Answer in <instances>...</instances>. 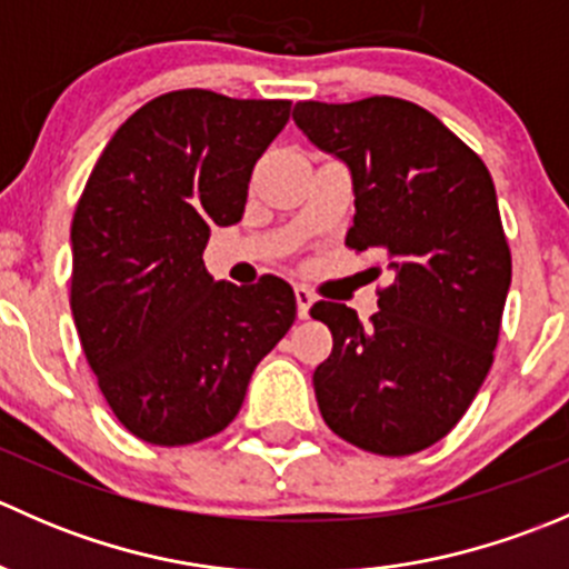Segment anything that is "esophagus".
Listing matches in <instances>:
<instances>
[{"instance_id": "1", "label": "esophagus", "mask_w": 569, "mask_h": 569, "mask_svg": "<svg viewBox=\"0 0 569 569\" xmlns=\"http://www.w3.org/2000/svg\"><path fill=\"white\" fill-rule=\"evenodd\" d=\"M295 297H297V317L308 319V311H311V306H313V300H317V295H313L311 289H306V286H297Z\"/></svg>"}]
</instances>
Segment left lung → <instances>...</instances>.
<instances>
[{
  "label": "left lung",
  "instance_id": "left-lung-1",
  "mask_svg": "<svg viewBox=\"0 0 569 569\" xmlns=\"http://www.w3.org/2000/svg\"><path fill=\"white\" fill-rule=\"evenodd\" d=\"M295 123L349 164L347 248L375 252L371 278L388 272L369 325L338 302L311 308L332 332L313 371L321 418L371 455H416L457 427L496 358L512 280L496 183L479 153L412 101H297Z\"/></svg>",
  "mask_w": 569,
  "mask_h": 569
}]
</instances>
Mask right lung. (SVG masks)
<instances>
[{"mask_svg": "<svg viewBox=\"0 0 569 569\" xmlns=\"http://www.w3.org/2000/svg\"><path fill=\"white\" fill-rule=\"evenodd\" d=\"M291 101L173 90L120 123L71 222V311L114 418L153 446H189L237 418L295 291L211 280V228L242 220L252 168Z\"/></svg>", "mask_w": 569, "mask_h": 569, "instance_id": "add662e5", "label": "right lung"}]
</instances>
